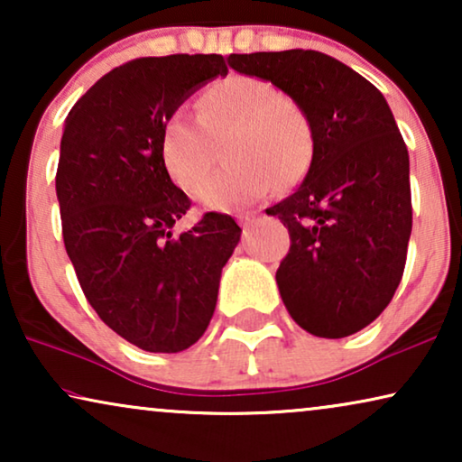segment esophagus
<instances>
[{"instance_id": "1", "label": "esophagus", "mask_w": 462, "mask_h": 462, "mask_svg": "<svg viewBox=\"0 0 462 462\" xmlns=\"http://www.w3.org/2000/svg\"><path fill=\"white\" fill-rule=\"evenodd\" d=\"M237 220H239V225L244 226V231H248L250 226H252V223H254V217H252V214H248V212H239L237 214Z\"/></svg>"}]
</instances>
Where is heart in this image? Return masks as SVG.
Instances as JSON below:
<instances>
[{
	"mask_svg": "<svg viewBox=\"0 0 462 462\" xmlns=\"http://www.w3.org/2000/svg\"><path fill=\"white\" fill-rule=\"evenodd\" d=\"M230 136L232 166L198 189L208 210H236L292 185L313 157V125L299 100L256 78L218 81L198 98V119L172 111L160 130V157L170 179L191 193L211 165L212 142Z\"/></svg>",
	"mask_w": 462,
	"mask_h": 462,
	"instance_id": "b5f03b06",
	"label": "heart"
}]
</instances>
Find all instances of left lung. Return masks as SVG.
<instances>
[{"instance_id": "8db88e82", "label": "left lung", "mask_w": 462, "mask_h": 462, "mask_svg": "<svg viewBox=\"0 0 462 462\" xmlns=\"http://www.w3.org/2000/svg\"><path fill=\"white\" fill-rule=\"evenodd\" d=\"M226 62L299 100L313 125L305 180L267 208L290 233L275 273L283 305L315 337L356 334L393 299L412 231L410 160L393 113L368 79L315 50Z\"/></svg>"}]
</instances>
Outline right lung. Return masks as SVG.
I'll return each instance as SVG.
<instances>
[{
    "instance_id": "1",
    "label": "right lung",
    "mask_w": 462,
    "mask_h": 462,
    "mask_svg": "<svg viewBox=\"0 0 462 462\" xmlns=\"http://www.w3.org/2000/svg\"><path fill=\"white\" fill-rule=\"evenodd\" d=\"M218 75H226L220 54L130 60L65 119L56 198L67 254L98 318L143 351L198 343L242 236L229 214L206 212L174 237L191 201L160 157L163 119Z\"/></svg>"
}]
</instances>
